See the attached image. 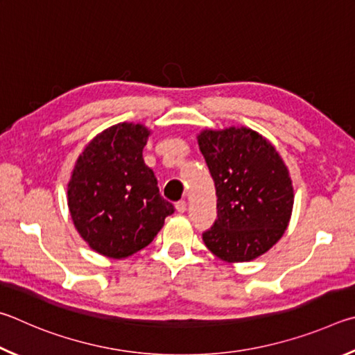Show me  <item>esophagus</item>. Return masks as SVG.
Wrapping results in <instances>:
<instances>
[{"label":"esophagus","instance_id":"obj_1","mask_svg":"<svg viewBox=\"0 0 355 355\" xmlns=\"http://www.w3.org/2000/svg\"><path fill=\"white\" fill-rule=\"evenodd\" d=\"M176 210L179 214H184L185 210H187V202H185L184 200H181V201H178L176 202Z\"/></svg>","mask_w":355,"mask_h":355}]
</instances>
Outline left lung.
Instances as JSON below:
<instances>
[{"label":"left lung","mask_w":355,"mask_h":355,"mask_svg":"<svg viewBox=\"0 0 355 355\" xmlns=\"http://www.w3.org/2000/svg\"><path fill=\"white\" fill-rule=\"evenodd\" d=\"M198 145L216 189L218 218L202 234L207 250L227 263L251 262L287 231L293 184L271 141L250 128L204 129Z\"/></svg>","instance_id":"obj_1"}]
</instances>
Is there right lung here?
Masks as SVG:
<instances>
[{
	"mask_svg": "<svg viewBox=\"0 0 355 355\" xmlns=\"http://www.w3.org/2000/svg\"><path fill=\"white\" fill-rule=\"evenodd\" d=\"M151 134L140 123H118L89 141L67 189L73 225L93 251L124 259L154 240L174 212L143 160Z\"/></svg>",
	"mask_w": 355,
	"mask_h": 355,
	"instance_id": "1",
	"label": "right lung"
}]
</instances>
